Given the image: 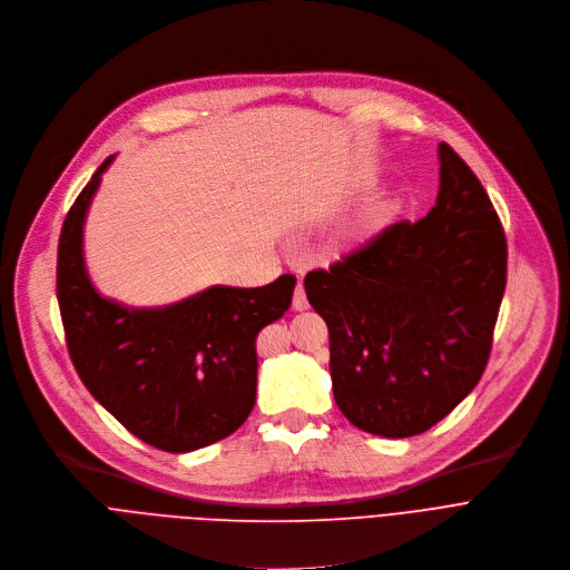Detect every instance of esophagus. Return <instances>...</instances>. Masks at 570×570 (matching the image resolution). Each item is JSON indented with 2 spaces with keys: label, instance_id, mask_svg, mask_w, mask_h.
I'll return each mask as SVG.
<instances>
[{
  "label": "esophagus",
  "instance_id": "1",
  "mask_svg": "<svg viewBox=\"0 0 570 570\" xmlns=\"http://www.w3.org/2000/svg\"><path fill=\"white\" fill-rule=\"evenodd\" d=\"M292 307L294 309H298V312H303V309H307L309 307V303H307V296H305V287L298 283L296 285V289H294V296H292Z\"/></svg>",
  "mask_w": 570,
  "mask_h": 570
}]
</instances>
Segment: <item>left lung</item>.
<instances>
[{"instance_id":"obj_1","label":"left lung","mask_w":570,"mask_h":570,"mask_svg":"<svg viewBox=\"0 0 570 570\" xmlns=\"http://www.w3.org/2000/svg\"><path fill=\"white\" fill-rule=\"evenodd\" d=\"M508 278L503 224L472 168L440 144V193L330 269L305 276L330 334L334 402L357 429L409 438L479 384Z\"/></svg>"}]
</instances>
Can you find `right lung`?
<instances>
[{"instance_id":"1","label":"right lung","mask_w":570,"mask_h":570,"mask_svg":"<svg viewBox=\"0 0 570 570\" xmlns=\"http://www.w3.org/2000/svg\"><path fill=\"white\" fill-rule=\"evenodd\" d=\"M107 157L71 204L58 243L56 292L73 368L132 435L184 453L232 435L256 404V334L281 318L296 278L254 289L208 287L159 309H128L91 287L82 219Z\"/></svg>"}]
</instances>
